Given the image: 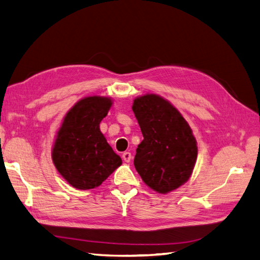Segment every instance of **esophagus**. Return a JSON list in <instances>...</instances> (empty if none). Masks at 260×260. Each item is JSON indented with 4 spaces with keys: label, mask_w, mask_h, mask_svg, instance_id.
Wrapping results in <instances>:
<instances>
[{
    "label": "esophagus",
    "mask_w": 260,
    "mask_h": 260,
    "mask_svg": "<svg viewBox=\"0 0 260 260\" xmlns=\"http://www.w3.org/2000/svg\"><path fill=\"white\" fill-rule=\"evenodd\" d=\"M122 158H123V160L125 162H129L131 159H132V154H131V152H128V151H125L124 154L122 155Z\"/></svg>",
    "instance_id": "1"
}]
</instances>
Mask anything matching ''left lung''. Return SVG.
<instances>
[{"label":"left lung","instance_id":"left-lung-1","mask_svg":"<svg viewBox=\"0 0 260 260\" xmlns=\"http://www.w3.org/2000/svg\"><path fill=\"white\" fill-rule=\"evenodd\" d=\"M132 110L144 139L134 165L143 181L166 194L187 182L198 157V144L188 122L165 98L147 93L137 96Z\"/></svg>","mask_w":260,"mask_h":260}]
</instances>
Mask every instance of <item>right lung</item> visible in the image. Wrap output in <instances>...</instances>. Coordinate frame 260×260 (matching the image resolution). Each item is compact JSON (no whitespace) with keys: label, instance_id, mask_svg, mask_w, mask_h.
<instances>
[{"label":"right lung","instance_id":"add662e5","mask_svg":"<svg viewBox=\"0 0 260 260\" xmlns=\"http://www.w3.org/2000/svg\"><path fill=\"white\" fill-rule=\"evenodd\" d=\"M112 104L113 100L108 96H85L62 119L51 158L59 174L73 188L94 189L122 165L121 157L100 129Z\"/></svg>","mask_w":260,"mask_h":260}]
</instances>
